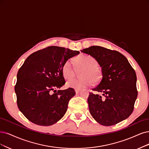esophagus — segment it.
I'll use <instances>...</instances> for the list:
<instances>
[{
	"label": "esophagus",
	"mask_w": 149,
	"mask_h": 149,
	"mask_svg": "<svg viewBox=\"0 0 149 149\" xmlns=\"http://www.w3.org/2000/svg\"><path fill=\"white\" fill-rule=\"evenodd\" d=\"M75 93H76V94H78V93L80 91V90H75Z\"/></svg>",
	"instance_id": "esophagus-1"
}]
</instances>
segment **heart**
I'll list each match as a JSON object with an SVG mask.
<instances>
[{
    "mask_svg": "<svg viewBox=\"0 0 149 149\" xmlns=\"http://www.w3.org/2000/svg\"><path fill=\"white\" fill-rule=\"evenodd\" d=\"M77 68H83L80 76L82 78L74 79L68 81L66 86L72 88L80 90L90 86L93 82L97 84L102 79L101 70L97 67V60L90 55L81 54L75 58ZM62 74L64 78L70 79L74 75V69L70 59H68L62 66Z\"/></svg>",
    "mask_w": 149,
    "mask_h": 149,
    "instance_id": "1",
    "label": "heart"
}]
</instances>
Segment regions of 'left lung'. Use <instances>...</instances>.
Instances as JSON below:
<instances>
[{"instance_id":"8db88e82","label":"left lung","mask_w":149,"mask_h":149,"mask_svg":"<svg viewBox=\"0 0 149 149\" xmlns=\"http://www.w3.org/2000/svg\"><path fill=\"white\" fill-rule=\"evenodd\" d=\"M81 52L95 58L100 65L102 79L92 89L102 95L90 93L89 111L97 123L112 126L132 113L137 96L136 74L122 53L100 46H91Z\"/></svg>"}]
</instances>
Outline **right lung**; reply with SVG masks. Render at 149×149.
Masks as SVG:
<instances>
[{
    "label": "right lung",
    "mask_w": 149,
    "mask_h": 149,
    "mask_svg": "<svg viewBox=\"0 0 149 149\" xmlns=\"http://www.w3.org/2000/svg\"><path fill=\"white\" fill-rule=\"evenodd\" d=\"M79 51L51 46L31 54L19 69L15 91L19 111L33 123L50 126L61 119L75 92L58 90L65 83L63 64Z\"/></svg>",
    "instance_id": "obj_1"
}]
</instances>
